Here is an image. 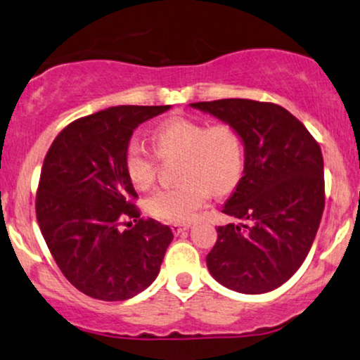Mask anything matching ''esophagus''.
<instances>
[{"instance_id":"obj_1","label":"esophagus","mask_w":360,"mask_h":360,"mask_svg":"<svg viewBox=\"0 0 360 360\" xmlns=\"http://www.w3.org/2000/svg\"><path fill=\"white\" fill-rule=\"evenodd\" d=\"M190 228V223H186V225H172V231L175 233V235H180V233L186 231Z\"/></svg>"}]
</instances>
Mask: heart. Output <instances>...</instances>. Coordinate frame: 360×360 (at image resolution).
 Listing matches in <instances>:
<instances>
[{"instance_id":"b5f03b06","label":"heart","mask_w":360,"mask_h":360,"mask_svg":"<svg viewBox=\"0 0 360 360\" xmlns=\"http://www.w3.org/2000/svg\"><path fill=\"white\" fill-rule=\"evenodd\" d=\"M153 146L162 158L179 157L180 180L174 188H160L147 198L148 214L162 221L186 223L207 203L208 190L225 195L235 188L245 167L241 135L228 124L208 125L200 120L175 117L158 125ZM129 179L140 190L153 184L157 158L140 142H130L125 152Z\"/></svg>"}]
</instances>
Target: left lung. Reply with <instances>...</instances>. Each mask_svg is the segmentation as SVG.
Returning <instances> with one entry per match:
<instances>
[{
    "label": "left lung",
    "mask_w": 360,
    "mask_h": 360,
    "mask_svg": "<svg viewBox=\"0 0 360 360\" xmlns=\"http://www.w3.org/2000/svg\"><path fill=\"white\" fill-rule=\"evenodd\" d=\"M190 107L235 127L245 146L243 176L223 205L240 223L218 226L208 271L231 291H273L304 263L323 218L321 148L291 112L271 102L221 99Z\"/></svg>",
    "instance_id": "8db88e82"
}]
</instances>
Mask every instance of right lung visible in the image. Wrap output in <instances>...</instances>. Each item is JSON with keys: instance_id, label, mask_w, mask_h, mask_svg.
Returning a JSON list of instances; mask_svg holds the SVG:
<instances>
[{"instance_id": "obj_1", "label": "right lung", "mask_w": 360, "mask_h": 360, "mask_svg": "<svg viewBox=\"0 0 360 360\" xmlns=\"http://www.w3.org/2000/svg\"><path fill=\"white\" fill-rule=\"evenodd\" d=\"M170 105H117L74 120L44 158L36 217L46 245L68 281L87 296L125 301L155 281L174 233L139 218L125 169L134 130Z\"/></svg>"}]
</instances>
